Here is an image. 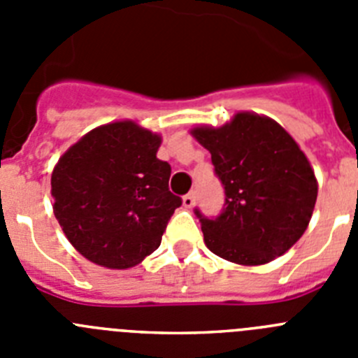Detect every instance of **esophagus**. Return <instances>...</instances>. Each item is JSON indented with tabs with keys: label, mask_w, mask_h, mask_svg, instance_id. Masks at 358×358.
<instances>
[{
	"label": "esophagus",
	"mask_w": 358,
	"mask_h": 358,
	"mask_svg": "<svg viewBox=\"0 0 358 358\" xmlns=\"http://www.w3.org/2000/svg\"><path fill=\"white\" fill-rule=\"evenodd\" d=\"M195 204V194L192 192V194H186L185 197H182V206L185 208H192Z\"/></svg>",
	"instance_id": "1"
}]
</instances>
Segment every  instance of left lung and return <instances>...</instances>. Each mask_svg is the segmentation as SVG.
I'll list each match as a JSON object with an SVG mask.
<instances>
[{"mask_svg": "<svg viewBox=\"0 0 358 358\" xmlns=\"http://www.w3.org/2000/svg\"><path fill=\"white\" fill-rule=\"evenodd\" d=\"M189 134L211 154L226 189L220 217L210 220L195 211L206 248L238 265L285 255L308 227L317 201L314 169L296 140L273 118L249 110Z\"/></svg>", "mask_w": 358, "mask_h": 358, "instance_id": "left-lung-1", "label": "left lung"}]
</instances>
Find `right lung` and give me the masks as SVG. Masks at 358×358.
Here are the masks:
<instances>
[{"label": "right lung", "mask_w": 358, "mask_h": 358, "mask_svg": "<svg viewBox=\"0 0 358 358\" xmlns=\"http://www.w3.org/2000/svg\"><path fill=\"white\" fill-rule=\"evenodd\" d=\"M161 134L132 120L93 129L52 172L53 213L84 258L131 268L156 251L181 199L169 189L170 164L157 159Z\"/></svg>", "instance_id": "add662e5"}]
</instances>
